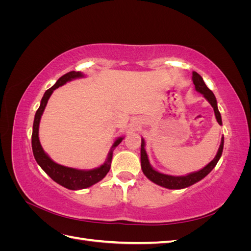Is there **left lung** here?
I'll use <instances>...</instances> for the list:
<instances>
[{
    "mask_svg": "<svg viewBox=\"0 0 251 251\" xmlns=\"http://www.w3.org/2000/svg\"><path fill=\"white\" fill-rule=\"evenodd\" d=\"M193 81L196 90L200 92L201 94H203V96L206 98L208 100V102L211 104V107L214 108L215 111V115L217 118V121L219 123V125H222V119H221V114H220L219 110H218V105H217V100L214 95V93L207 88V86L205 85V82L203 80V78L201 77V75H199L197 72H193ZM144 140L141 139V150H140V155H141V169L143 174L151 180L153 181L154 183L163 186L165 188H170V189H180V188H185L193 185L196 182L200 181L201 179H203L205 176L212 171V169L215 168L217 165L220 157L222 155L223 151V146H224V137L222 136L221 139V144H220V148L218 150V153L216 155V157L214 158V160H211L205 168H203L202 170L192 173L189 175H186V176H170V175H165V174H161L157 171H155L153 168H151L149 158L147 155L146 149H144Z\"/></svg>",
    "mask_w": 251,
    "mask_h": 251,
    "instance_id": "obj_1",
    "label": "left lung"
}]
</instances>
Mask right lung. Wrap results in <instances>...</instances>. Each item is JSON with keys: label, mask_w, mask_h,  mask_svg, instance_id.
<instances>
[{"label": "right lung", "mask_w": 251, "mask_h": 251, "mask_svg": "<svg viewBox=\"0 0 251 251\" xmlns=\"http://www.w3.org/2000/svg\"><path fill=\"white\" fill-rule=\"evenodd\" d=\"M82 76L83 75L80 72H75V71L68 72L65 75H63L62 77L58 78V80L55 82L54 86H52L50 89L46 91V92H45L42 98L40 108L37 109L35 113L34 121H33L32 137H31L32 151H33V155L37 164L41 166L43 171L46 173L53 181H55L56 183L60 184L68 189H73V191L90 187L91 185L97 183V182H100L105 177V175L109 173L111 168L113 151L124 139L123 137H119L115 142H114L113 147L109 151L107 161H105L101 166H100V168L90 170V171H81V170L67 168V166L57 164L54 161H52L48 157V155L44 151L39 139V126H40V120L42 117V114L45 108H46L49 97L51 96L53 91L57 89L58 87L65 85L67 81L72 80L74 78L82 77Z\"/></svg>", "instance_id": "obj_1"}]
</instances>
